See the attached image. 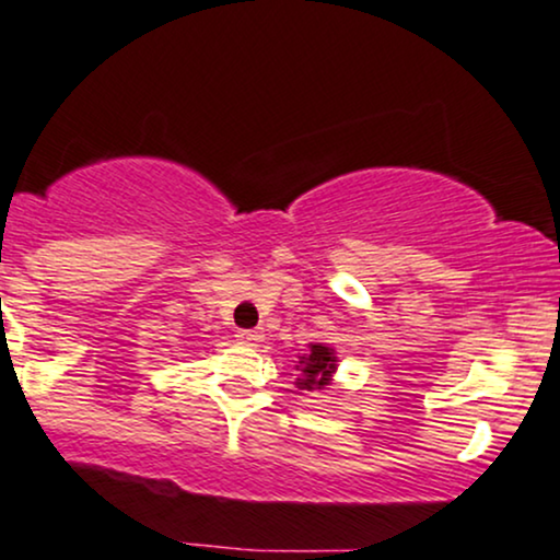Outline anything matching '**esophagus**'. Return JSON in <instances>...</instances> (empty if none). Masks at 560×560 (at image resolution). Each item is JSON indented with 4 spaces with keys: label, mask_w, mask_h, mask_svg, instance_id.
<instances>
[{
    "label": "esophagus",
    "mask_w": 560,
    "mask_h": 560,
    "mask_svg": "<svg viewBox=\"0 0 560 560\" xmlns=\"http://www.w3.org/2000/svg\"><path fill=\"white\" fill-rule=\"evenodd\" d=\"M235 338H238L243 346H259L265 335H261L259 330H238V335H235Z\"/></svg>",
    "instance_id": "1"
}]
</instances>
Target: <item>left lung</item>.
Listing matches in <instances>:
<instances>
[{
  "mask_svg": "<svg viewBox=\"0 0 560 560\" xmlns=\"http://www.w3.org/2000/svg\"><path fill=\"white\" fill-rule=\"evenodd\" d=\"M299 380L295 387L299 390H325L327 385H332V374L338 370V357H335V348L325 343H312L304 357H299Z\"/></svg>",
  "mask_w": 560,
  "mask_h": 560,
  "instance_id": "8db88e82",
  "label": "left lung"
}]
</instances>
